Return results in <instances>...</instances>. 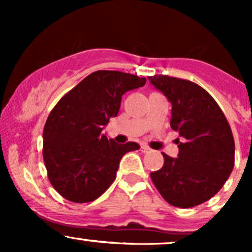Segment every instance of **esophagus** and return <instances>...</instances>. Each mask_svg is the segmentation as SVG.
Instances as JSON below:
<instances>
[{
	"label": "esophagus",
	"mask_w": 252,
	"mask_h": 252,
	"mask_svg": "<svg viewBox=\"0 0 252 252\" xmlns=\"http://www.w3.org/2000/svg\"><path fill=\"white\" fill-rule=\"evenodd\" d=\"M150 150H152V149H150L148 146H144V144H143V146H141V152L148 153V152H150Z\"/></svg>",
	"instance_id": "34e87169"
}]
</instances>
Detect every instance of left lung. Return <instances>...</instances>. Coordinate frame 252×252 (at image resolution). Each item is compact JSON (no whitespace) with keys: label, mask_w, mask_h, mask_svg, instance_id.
I'll return each mask as SVG.
<instances>
[{"label":"left lung","mask_w":252,"mask_h":252,"mask_svg":"<svg viewBox=\"0 0 252 252\" xmlns=\"http://www.w3.org/2000/svg\"><path fill=\"white\" fill-rule=\"evenodd\" d=\"M148 79L172 104L170 128L181 137L178 158L162 153V168L150 178L173 206L200 205L220 190L235 166V140L226 117L198 84L162 74Z\"/></svg>","instance_id":"1"}]
</instances>
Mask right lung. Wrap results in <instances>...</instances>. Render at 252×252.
<instances>
[{
	"label": "right lung",
	"instance_id": "add662e5",
	"mask_svg": "<svg viewBox=\"0 0 252 252\" xmlns=\"http://www.w3.org/2000/svg\"><path fill=\"white\" fill-rule=\"evenodd\" d=\"M120 71H96L74 86L51 111L43 128V161L54 189L73 202L94 201L116 179L124 154L140 149L102 134L120 111L126 91L146 84Z\"/></svg>",
	"mask_w": 252,
	"mask_h": 252
}]
</instances>
